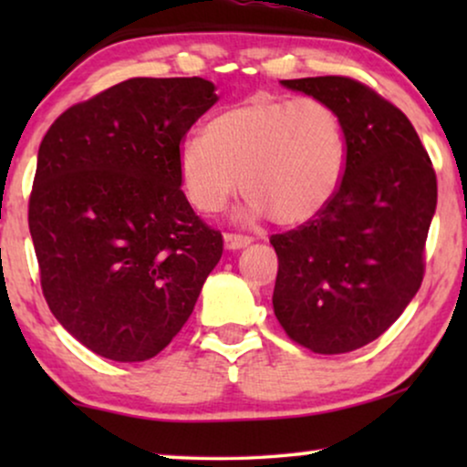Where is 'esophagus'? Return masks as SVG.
<instances>
[{
	"instance_id": "obj_1",
	"label": "esophagus",
	"mask_w": 467,
	"mask_h": 467,
	"mask_svg": "<svg viewBox=\"0 0 467 467\" xmlns=\"http://www.w3.org/2000/svg\"><path fill=\"white\" fill-rule=\"evenodd\" d=\"M253 242L251 235H244V234H235V232H227L225 234V246L229 251H238V248H244Z\"/></svg>"
}]
</instances>
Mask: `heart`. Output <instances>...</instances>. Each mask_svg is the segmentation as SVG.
<instances>
[{"label": "heart", "mask_w": 467, "mask_h": 467, "mask_svg": "<svg viewBox=\"0 0 467 467\" xmlns=\"http://www.w3.org/2000/svg\"><path fill=\"white\" fill-rule=\"evenodd\" d=\"M348 149L340 114L317 98L253 95L214 117L203 140L181 146V174L202 213H221L238 193L248 214L302 225L334 200Z\"/></svg>", "instance_id": "obj_1"}]
</instances>
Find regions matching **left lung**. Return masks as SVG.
I'll return each instance as SVG.
<instances>
[{
	"label": "left lung",
	"mask_w": 467,
	"mask_h": 467,
	"mask_svg": "<svg viewBox=\"0 0 467 467\" xmlns=\"http://www.w3.org/2000/svg\"><path fill=\"white\" fill-rule=\"evenodd\" d=\"M283 85L336 108L348 161L321 214L270 238L274 315L299 347L350 353L385 334L423 283L436 171L406 114L363 82L317 76Z\"/></svg>",
	"instance_id": "1"
}]
</instances>
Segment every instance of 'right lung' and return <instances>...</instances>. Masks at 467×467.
<instances>
[{
	"instance_id": "add662e5",
	"label": "right lung",
	"mask_w": 467,
	"mask_h": 467,
	"mask_svg": "<svg viewBox=\"0 0 467 467\" xmlns=\"http://www.w3.org/2000/svg\"><path fill=\"white\" fill-rule=\"evenodd\" d=\"M203 78H131L67 108L29 195L44 299L76 340L146 361L193 312L223 254L181 189V146L216 104Z\"/></svg>"
}]
</instances>
